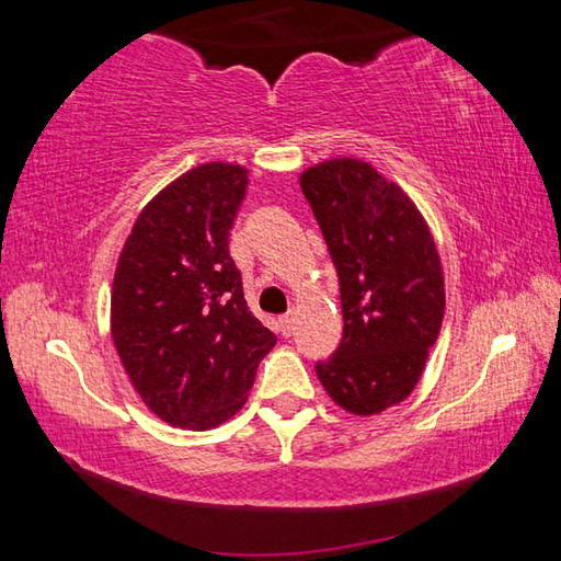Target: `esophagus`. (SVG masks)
<instances>
[{
  "mask_svg": "<svg viewBox=\"0 0 561 561\" xmlns=\"http://www.w3.org/2000/svg\"><path fill=\"white\" fill-rule=\"evenodd\" d=\"M277 327H279V331H282V336H291L294 334V317H282L279 321H277Z\"/></svg>",
  "mask_w": 561,
  "mask_h": 561,
  "instance_id": "esophagus-1",
  "label": "esophagus"
}]
</instances>
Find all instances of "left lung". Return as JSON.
Returning a JSON list of instances; mask_svg holds the SVG:
<instances>
[{"label":"left lung","instance_id":"obj_1","mask_svg":"<svg viewBox=\"0 0 561 561\" xmlns=\"http://www.w3.org/2000/svg\"><path fill=\"white\" fill-rule=\"evenodd\" d=\"M339 274L344 336L317 376L331 401L376 415L405 401L440 334L445 279L428 222L401 187L356 158L299 178Z\"/></svg>","mask_w":561,"mask_h":561}]
</instances>
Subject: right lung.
Here are the masks:
<instances>
[{"label":"right lung","mask_w":561,"mask_h":561,"mask_svg":"<svg viewBox=\"0 0 561 561\" xmlns=\"http://www.w3.org/2000/svg\"><path fill=\"white\" fill-rule=\"evenodd\" d=\"M250 178L203 163L150 201L111 291V336L133 388L160 421L207 431L247 401L277 344L244 301L230 230Z\"/></svg>","instance_id":"1"}]
</instances>
